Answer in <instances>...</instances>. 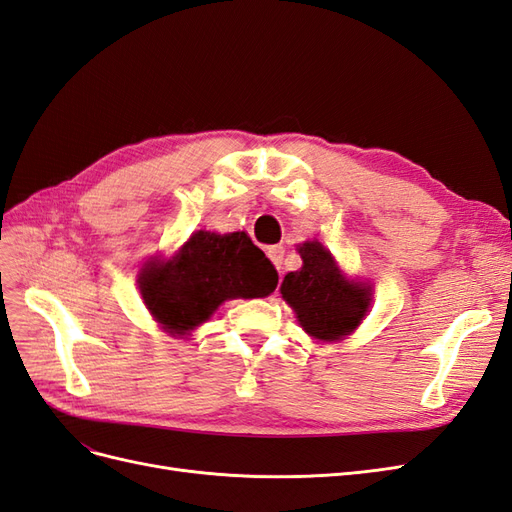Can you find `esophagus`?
I'll use <instances>...</instances> for the list:
<instances>
[{"instance_id":"obj_1","label":"esophagus","mask_w":512,"mask_h":512,"mask_svg":"<svg viewBox=\"0 0 512 512\" xmlns=\"http://www.w3.org/2000/svg\"><path fill=\"white\" fill-rule=\"evenodd\" d=\"M267 256L271 258V262L275 265V269L282 273V265H284V247L282 245H273L267 250Z\"/></svg>"}]
</instances>
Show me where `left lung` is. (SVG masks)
Segmentation results:
<instances>
[{
    "label": "left lung",
    "instance_id": "1",
    "mask_svg": "<svg viewBox=\"0 0 512 512\" xmlns=\"http://www.w3.org/2000/svg\"><path fill=\"white\" fill-rule=\"evenodd\" d=\"M303 267L284 277L280 292L307 335L337 342L350 335L371 305V286L350 282L331 252L318 241L299 245Z\"/></svg>",
    "mask_w": 512,
    "mask_h": 512
}]
</instances>
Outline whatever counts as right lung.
<instances>
[{"label":"right lung","instance_id":"add662e5","mask_svg":"<svg viewBox=\"0 0 512 512\" xmlns=\"http://www.w3.org/2000/svg\"><path fill=\"white\" fill-rule=\"evenodd\" d=\"M275 286V267L245 232L198 230L173 258H151L138 273L147 309L173 335H188L228 299L265 297Z\"/></svg>","mask_w":512,"mask_h":512}]
</instances>
